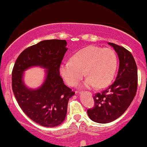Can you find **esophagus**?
I'll return each instance as SVG.
<instances>
[{
    "label": "esophagus",
    "mask_w": 147,
    "mask_h": 147,
    "mask_svg": "<svg viewBox=\"0 0 147 147\" xmlns=\"http://www.w3.org/2000/svg\"><path fill=\"white\" fill-rule=\"evenodd\" d=\"M89 94H91V92H89Z\"/></svg>",
    "instance_id": "esophagus-1"
}]
</instances>
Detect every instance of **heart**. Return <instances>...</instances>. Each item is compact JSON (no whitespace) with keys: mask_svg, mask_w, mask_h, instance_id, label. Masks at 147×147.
<instances>
[{"mask_svg":"<svg viewBox=\"0 0 147 147\" xmlns=\"http://www.w3.org/2000/svg\"><path fill=\"white\" fill-rule=\"evenodd\" d=\"M117 67V57L112 49L88 46L71 57L70 62L60 66V74L71 86H75L85 74L84 85L104 88L112 81ZM84 74H83V72Z\"/></svg>","mask_w":147,"mask_h":147,"instance_id":"b5f03b06","label":"heart"}]
</instances>
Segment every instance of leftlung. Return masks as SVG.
I'll return each mask as SVG.
<instances>
[{
	"mask_svg": "<svg viewBox=\"0 0 147 147\" xmlns=\"http://www.w3.org/2000/svg\"><path fill=\"white\" fill-rule=\"evenodd\" d=\"M119 59V69L115 81L109 88L94 96V106L87 110L92 121L109 123L121 117L136 94L137 66L130 51L121 46L109 43Z\"/></svg>",
	"mask_w": 147,
	"mask_h": 147,
	"instance_id": "obj_1",
	"label": "left lung"
}]
</instances>
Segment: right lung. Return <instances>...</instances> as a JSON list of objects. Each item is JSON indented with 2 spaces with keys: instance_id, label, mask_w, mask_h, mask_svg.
Segmentation results:
<instances>
[{
  "instance_id": "right-lung-1",
  "label": "right lung",
  "mask_w": 147,
  "mask_h": 147,
  "mask_svg": "<svg viewBox=\"0 0 147 147\" xmlns=\"http://www.w3.org/2000/svg\"><path fill=\"white\" fill-rule=\"evenodd\" d=\"M65 40H45L26 49L17 58L12 71V89L25 114L40 126L53 127L64 121L69 100L75 94L64 84L60 66L67 49ZM40 65L47 69L43 85L28 90L22 82L28 67Z\"/></svg>"
}]
</instances>
